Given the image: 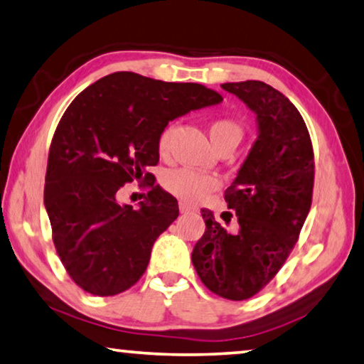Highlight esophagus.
I'll list each match as a JSON object with an SVG mask.
<instances>
[{
    "label": "esophagus",
    "mask_w": 364,
    "mask_h": 364,
    "mask_svg": "<svg viewBox=\"0 0 364 364\" xmlns=\"http://www.w3.org/2000/svg\"><path fill=\"white\" fill-rule=\"evenodd\" d=\"M178 210H181V213H192V211H195L197 208H193V206H190L182 201V203L178 205Z\"/></svg>",
    "instance_id": "obj_1"
}]
</instances>
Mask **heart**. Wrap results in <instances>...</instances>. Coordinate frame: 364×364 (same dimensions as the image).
<instances>
[{"label":"heart","mask_w":364,"mask_h":364,"mask_svg":"<svg viewBox=\"0 0 364 364\" xmlns=\"http://www.w3.org/2000/svg\"><path fill=\"white\" fill-rule=\"evenodd\" d=\"M172 130L174 128L169 125L159 135L158 149L163 156L169 151ZM208 133L216 148L225 146V144H234L236 146L240 138H242V127L236 120L220 117V119L211 120ZM163 186L171 195L186 201V203H198V201L208 197L210 193L216 192L221 187V181L213 174H201V172L190 169H174L164 176Z\"/></svg>","instance_id":"heart-1"}]
</instances>
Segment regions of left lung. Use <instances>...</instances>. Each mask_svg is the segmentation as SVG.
<instances>
[{"mask_svg":"<svg viewBox=\"0 0 364 364\" xmlns=\"http://www.w3.org/2000/svg\"><path fill=\"white\" fill-rule=\"evenodd\" d=\"M223 89L255 112L259 138L225 192L228 208L236 211V231L201 210L206 229L192 262L210 291L244 301L275 278L298 242L312 203L314 149L299 110L270 85L226 82Z\"/></svg>","mask_w":364,"mask_h":364,"instance_id":"8db88e82","label":"left lung"}]
</instances>
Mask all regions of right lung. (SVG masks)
Segmentation results:
<instances>
[{"mask_svg":"<svg viewBox=\"0 0 364 364\" xmlns=\"http://www.w3.org/2000/svg\"><path fill=\"white\" fill-rule=\"evenodd\" d=\"M221 100L197 82L119 71L68 105L50 144L43 201L55 249L77 287L115 296L143 277L154 240L178 216L177 200L146 171L159 163L161 132L177 117ZM133 180L149 188L138 210L116 201Z\"/></svg>","mask_w":364,"mask_h":364,"instance_id":"add662e5","label":"right lung"}]
</instances>
